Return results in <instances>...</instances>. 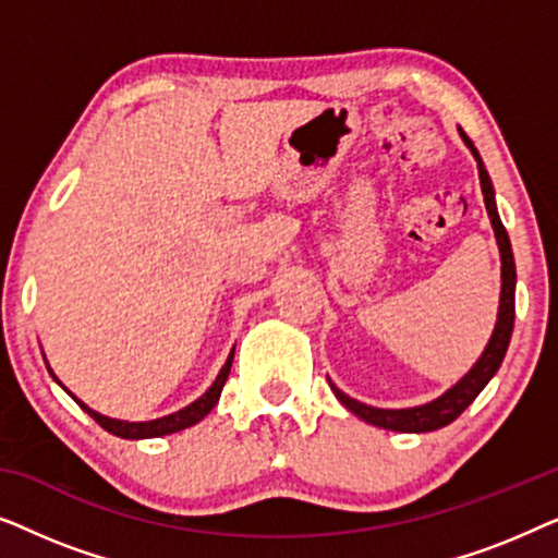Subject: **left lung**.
Instances as JSON below:
<instances>
[{"mask_svg": "<svg viewBox=\"0 0 558 558\" xmlns=\"http://www.w3.org/2000/svg\"><path fill=\"white\" fill-rule=\"evenodd\" d=\"M462 140L468 144L472 155L477 159V172H480V187H483L485 195V208L487 216H490L493 231H495V241H498L500 248V307H498V323H495V330L487 340V345L483 350V355L477 357V363L472 365L468 376L449 388L447 393H441L439 399H434L424 407H414V409H376L368 407V403H361L355 399H350L340 391L338 386L330 384V388L338 396V401L342 407L353 411L355 416H361L363 422H368L373 426H380V429H391V432H407V434H422V432H434L441 429V426L452 424L457 416L462 414L464 409L470 407L472 401L477 399V393L490 384V378L498 373L502 357H506V350L510 345V335H513V319H515V262H513V248H510V239L506 233V226L498 216V208H495V193H493V182L490 174H487L483 159H480L475 144L470 142V136L462 132Z\"/></svg>", "mask_w": 558, "mask_h": 558, "instance_id": "left-lung-1", "label": "left lung"}]
</instances>
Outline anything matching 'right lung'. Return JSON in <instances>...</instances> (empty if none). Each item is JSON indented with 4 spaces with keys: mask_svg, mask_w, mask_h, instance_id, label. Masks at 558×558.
Listing matches in <instances>:
<instances>
[{
    "mask_svg": "<svg viewBox=\"0 0 558 558\" xmlns=\"http://www.w3.org/2000/svg\"><path fill=\"white\" fill-rule=\"evenodd\" d=\"M233 350H235V348H233ZM233 350H231V355H228V361H226L223 368H220L218 378L213 380V386L201 396V399L193 401V403H190V407H185V409L174 411V414H170V416L151 418V422H121V418H109V416L98 414V411L88 409L86 403H83L81 399H75V396H73L71 391H68V388L56 378V373H52L50 368H48V371H50V376L56 378L58 384L63 386L68 393L73 396L75 403H78V407H81L83 411H86V414H88L90 418H94L96 424H101L106 432L113 434V437H121V439H151V437H165V434H174V432L187 429V426L197 424V422H201V418H205V416L210 414L213 407H216L218 399H220V391H223V386H226V380H228V373H231Z\"/></svg>",
    "mask_w": 558,
    "mask_h": 558,
    "instance_id": "obj_1",
    "label": "right lung"
}]
</instances>
